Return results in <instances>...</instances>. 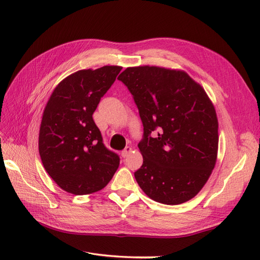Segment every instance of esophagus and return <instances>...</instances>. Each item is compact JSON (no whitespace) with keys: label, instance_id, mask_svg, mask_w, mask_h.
Here are the masks:
<instances>
[{"label":"esophagus","instance_id":"1","mask_svg":"<svg viewBox=\"0 0 260 260\" xmlns=\"http://www.w3.org/2000/svg\"><path fill=\"white\" fill-rule=\"evenodd\" d=\"M131 147L130 146H127V147H125L124 149H123V151L121 152V156L123 157V158H125V157H127L129 154H130V152H131Z\"/></svg>","mask_w":260,"mask_h":260}]
</instances>
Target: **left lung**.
<instances>
[{"mask_svg":"<svg viewBox=\"0 0 260 260\" xmlns=\"http://www.w3.org/2000/svg\"><path fill=\"white\" fill-rule=\"evenodd\" d=\"M143 124L139 148L143 164L135 172L152 200L178 205L193 199L215 167L218 120L202 86L184 72L155 66L129 67L118 77Z\"/></svg>","mask_w":260,"mask_h":260,"instance_id":"left-lung-1","label":"left lung"}]
</instances>
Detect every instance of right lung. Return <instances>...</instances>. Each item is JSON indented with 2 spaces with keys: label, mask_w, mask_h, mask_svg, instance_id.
Wrapping results in <instances>:
<instances>
[{
  "label": "right lung",
  "mask_w": 260,
  "mask_h": 260,
  "mask_svg": "<svg viewBox=\"0 0 260 260\" xmlns=\"http://www.w3.org/2000/svg\"><path fill=\"white\" fill-rule=\"evenodd\" d=\"M121 69L79 70L55 88L45 106L39 153L49 176L68 193L102 190L119 166V156L104 145L92 115Z\"/></svg>",
  "instance_id": "add662e5"
}]
</instances>
